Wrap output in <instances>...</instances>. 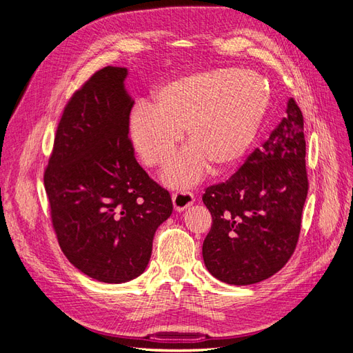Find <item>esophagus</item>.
<instances>
[{
  "label": "esophagus",
  "instance_id": "esophagus-1",
  "mask_svg": "<svg viewBox=\"0 0 353 353\" xmlns=\"http://www.w3.org/2000/svg\"><path fill=\"white\" fill-rule=\"evenodd\" d=\"M172 203L176 212H183L188 206L193 205L194 196L193 193H190V191H176V193L172 194Z\"/></svg>",
  "mask_w": 353,
  "mask_h": 353
}]
</instances>
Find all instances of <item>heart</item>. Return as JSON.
<instances>
[{
	"mask_svg": "<svg viewBox=\"0 0 353 353\" xmlns=\"http://www.w3.org/2000/svg\"><path fill=\"white\" fill-rule=\"evenodd\" d=\"M270 104L261 74L212 69L176 78L160 87L153 104L138 103L128 137L148 168L165 166L185 131V147L163 174L172 187L196 184L209 170L236 168L252 148Z\"/></svg>",
	"mask_w": 353,
	"mask_h": 353,
	"instance_id": "1",
	"label": "heart"
}]
</instances>
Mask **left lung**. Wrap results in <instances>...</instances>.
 <instances>
[{"mask_svg": "<svg viewBox=\"0 0 353 353\" xmlns=\"http://www.w3.org/2000/svg\"><path fill=\"white\" fill-rule=\"evenodd\" d=\"M303 114L294 99L270 138L237 172L206 188L212 227L203 261L215 279L249 285L270 279L292 258L307 196Z\"/></svg>", "mask_w": 353, "mask_h": 353, "instance_id": "obj_1", "label": "left lung"}]
</instances>
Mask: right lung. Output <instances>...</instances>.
<instances>
[{
    "mask_svg": "<svg viewBox=\"0 0 353 353\" xmlns=\"http://www.w3.org/2000/svg\"><path fill=\"white\" fill-rule=\"evenodd\" d=\"M126 73L105 66L72 94L44 170L60 249L81 272L116 284L144 272L154 232L172 213L169 191L134 156Z\"/></svg>",
    "mask_w": 353,
    "mask_h": 353,
    "instance_id": "obj_1",
    "label": "right lung"
}]
</instances>
